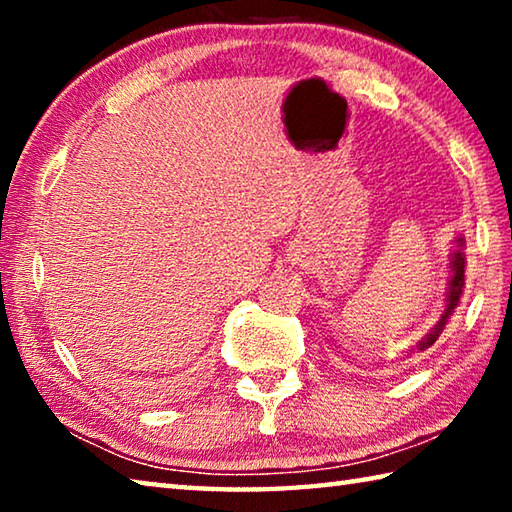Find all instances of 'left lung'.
I'll return each instance as SVG.
<instances>
[{
	"label": "left lung",
	"mask_w": 512,
	"mask_h": 512,
	"mask_svg": "<svg viewBox=\"0 0 512 512\" xmlns=\"http://www.w3.org/2000/svg\"><path fill=\"white\" fill-rule=\"evenodd\" d=\"M463 244L465 239L458 237L456 239V250L452 253V262H449V268H452V277H449V291H447V307L443 311V316L436 325H433L431 332L424 336V339L418 343V350H427L433 343L438 341V336L443 334V329L447 325V318L452 316V311L456 309L458 300L463 296V287H465V255H463Z\"/></svg>",
	"instance_id": "1"
}]
</instances>
